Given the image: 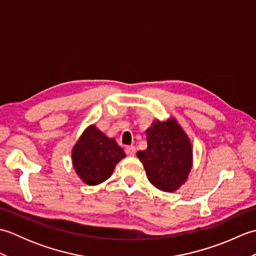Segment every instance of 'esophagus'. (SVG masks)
Returning a JSON list of instances; mask_svg holds the SVG:
<instances>
[{"label": "esophagus", "mask_w": 256, "mask_h": 256, "mask_svg": "<svg viewBox=\"0 0 256 256\" xmlns=\"http://www.w3.org/2000/svg\"><path fill=\"white\" fill-rule=\"evenodd\" d=\"M125 153L128 156H134L135 155V148L134 146H126L125 148Z\"/></svg>", "instance_id": "1"}]
</instances>
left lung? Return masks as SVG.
<instances>
[{"label": "left lung", "mask_w": 256, "mask_h": 256, "mask_svg": "<svg viewBox=\"0 0 256 256\" xmlns=\"http://www.w3.org/2000/svg\"><path fill=\"white\" fill-rule=\"evenodd\" d=\"M148 148L138 150L150 182L165 192H174L187 182L192 168V144L177 118H156L146 130Z\"/></svg>", "instance_id": "1"}]
</instances>
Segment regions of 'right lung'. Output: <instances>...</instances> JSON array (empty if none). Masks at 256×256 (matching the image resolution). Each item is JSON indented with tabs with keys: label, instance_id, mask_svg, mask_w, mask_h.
I'll return each instance as SVG.
<instances>
[{
	"label": "right lung",
	"instance_id": "right-lung-1",
	"mask_svg": "<svg viewBox=\"0 0 256 256\" xmlns=\"http://www.w3.org/2000/svg\"><path fill=\"white\" fill-rule=\"evenodd\" d=\"M125 152L116 140L101 132L94 124L89 125L72 150L74 170L89 186H96L110 178Z\"/></svg>",
	"mask_w": 256,
	"mask_h": 256
}]
</instances>
